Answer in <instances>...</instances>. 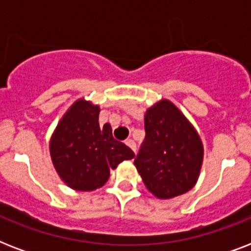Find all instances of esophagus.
<instances>
[{"mask_svg":"<svg viewBox=\"0 0 251 251\" xmlns=\"http://www.w3.org/2000/svg\"><path fill=\"white\" fill-rule=\"evenodd\" d=\"M126 145L129 146L130 149L133 150L134 153H137V145H135V142H134L133 139H127V141H126Z\"/></svg>","mask_w":251,"mask_h":251,"instance_id":"obj_1","label":"esophagus"}]
</instances>
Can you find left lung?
Listing matches in <instances>:
<instances>
[{
    "mask_svg": "<svg viewBox=\"0 0 251 251\" xmlns=\"http://www.w3.org/2000/svg\"><path fill=\"white\" fill-rule=\"evenodd\" d=\"M146 138L134 164L146 187L159 199L193 189L203 163L198 131L172 101L163 99L146 110Z\"/></svg>",
    "mask_w": 251,
    "mask_h": 251,
    "instance_id": "1",
    "label": "left lung"
}]
</instances>
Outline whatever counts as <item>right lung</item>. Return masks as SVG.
Instances as JSON below:
<instances>
[{"label":"right lung","mask_w":251,"mask_h":251,"mask_svg":"<svg viewBox=\"0 0 251 251\" xmlns=\"http://www.w3.org/2000/svg\"><path fill=\"white\" fill-rule=\"evenodd\" d=\"M100 106L78 99L58 122L49 142L54 169L69 187L92 191L108 181L110 169L135 155L112 137L109 124L99 125Z\"/></svg>","instance_id":"1"}]
</instances>
